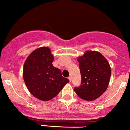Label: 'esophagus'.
<instances>
[{
  "label": "esophagus",
  "mask_w": 130,
  "mask_h": 130,
  "mask_svg": "<svg viewBox=\"0 0 130 130\" xmlns=\"http://www.w3.org/2000/svg\"><path fill=\"white\" fill-rule=\"evenodd\" d=\"M68 79H69V81L71 82V80H72V78H71V76H69V77H68Z\"/></svg>",
  "instance_id": "obj_1"
}]
</instances>
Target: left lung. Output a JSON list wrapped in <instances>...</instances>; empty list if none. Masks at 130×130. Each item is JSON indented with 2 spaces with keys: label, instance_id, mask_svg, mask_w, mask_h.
Here are the masks:
<instances>
[{
  "label": "left lung",
  "instance_id": "1",
  "mask_svg": "<svg viewBox=\"0 0 130 130\" xmlns=\"http://www.w3.org/2000/svg\"><path fill=\"white\" fill-rule=\"evenodd\" d=\"M81 74V84L74 90L80 98L93 101L104 93L108 87L111 68L107 59L96 51H86L77 58Z\"/></svg>",
  "mask_w": 130,
  "mask_h": 130
}]
</instances>
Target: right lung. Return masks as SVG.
<instances>
[{
	"label": "right lung",
	"instance_id": "1",
	"mask_svg": "<svg viewBox=\"0 0 130 130\" xmlns=\"http://www.w3.org/2000/svg\"><path fill=\"white\" fill-rule=\"evenodd\" d=\"M53 60L50 48L40 47L27 57L23 65V80L28 90L42 101L53 99L69 82L53 66Z\"/></svg>",
	"mask_w": 130,
	"mask_h": 130
}]
</instances>
